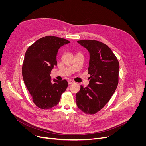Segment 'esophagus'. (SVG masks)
Returning a JSON list of instances; mask_svg holds the SVG:
<instances>
[{
  "label": "esophagus",
  "instance_id": "esophagus-1",
  "mask_svg": "<svg viewBox=\"0 0 146 146\" xmlns=\"http://www.w3.org/2000/svg\"><path fill=\"white\" fill-rule=\"evenodd\" d=\"M68 85H72V84L74 83V82L72 80H68Z\"/></svg>",
  "mask_w": 146,
  "mask_h": 146
}]
</instances>
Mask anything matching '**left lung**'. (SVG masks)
Returning a JSON list of instances; mask_svg holds the SVG:
<instances>
[{"label": "left lung", "instance_id": "8db88e82", "mask_svg": "<svg viewBox=\"0 0 146 146\" xmlns=\"http://www.w3.org/2000/svg\"><path fill=\"white\" fill-rule=\"evenodd\" d=\"M90 56L87 87L80 86L76 95V104L84 113L95 114L108 102L118 84L119 64L116 56L106 44L95 40L77 41Z\"/></svg>", "mask_w": 146, "mask_h": 146}]
</instances>
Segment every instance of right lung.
Wrapping results in <instances>:
<instances>
[{
  "label": "right lung",
  "instance_id": "1",
  "mask_svg": "<svg viewBox=\"0 0 146 146\" xmlns=\"http://www.w3.org/2000/svg\"><path fill=\"white\" fill-rule=\"evenodd\" d=\"M70 42L53 36L42 37L27 49L22 65V77L34 104L48 110L56 106L68 83L66 80L51 79L50 73L56 66L58 50Z\"/></svg>",
  "mask_w": 146,
  "mask_h": 146
}]
</instances>
